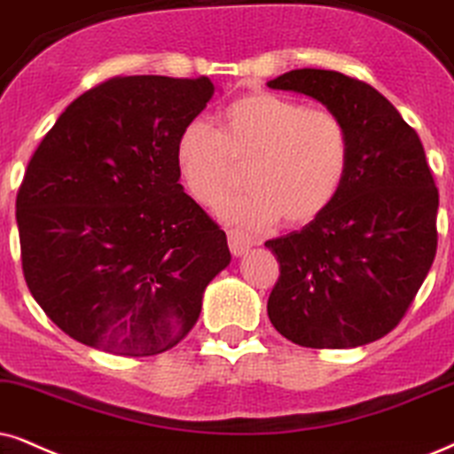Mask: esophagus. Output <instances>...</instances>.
Returning a JSON list of instances; mask_svg holds the SVG:
<instances>
[{
  "mask_svg": "<svg viewBox=\"0 0 454 454\" xmlns=\"http://www.w3.org/2000/svg\"><path fill=\"white\" fill-rule=\"evenodd\" d=\"M228 245H231V251L234 257H243L247 251L254 247V243H251V239L247 237L245 232L240 231H231L228 232Z\"/></svg>",
  "mask_w": 454,
  "mask_h": 454,
  "instance_id": "1",
  "label": "esophagus"
}]
</instances>
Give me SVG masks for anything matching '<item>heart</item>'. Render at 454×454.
<instances>
[{
	"instance_id": "1",
	"label": "heart",
	"mask_w": 454,
	"mask_h": 454,
	"mask_svg": "<svg viewBox=\"0 0 454 454\" xmlns=\"http://www.w3.org/2000/svg\"><path fill=\"white\" fill-rule=\"evenodd\" d=\"M174 157L186 192L205 207L231 192L234 168L245 165L249 191L223 200V220L266 228L283 217L286 226H301L335 200L348 171L349 142L333 113L254 91L223 108L215 131L203 121L188 123Z\"/></svg>"
}]
</instances>
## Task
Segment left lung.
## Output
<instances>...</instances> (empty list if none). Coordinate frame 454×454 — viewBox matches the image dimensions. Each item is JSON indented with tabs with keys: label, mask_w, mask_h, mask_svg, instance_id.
I'll return each mask as SVG.
<instances>
[{
	"label": "left lung",
	"mask_w": 454,
	"mask_h": 454,
	"mask_svg": "<svg viewBox=\"0 0 454 454\" xmlns=\"http://www.w3.org/2000/svg\"><path fill=\"white\" fill-rule=\"evenodd\" d=\"M268 88L309 96L348 131L349 160L331 207L266 240L280 263L268 317L303 348L348 349L387 335L426 280L438 247V188L417 131L369 83L295 68Z\"/></svg>",
	"instance_id": "1"
}]
</instances>
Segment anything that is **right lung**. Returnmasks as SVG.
<instances>
[{"label":"right lung","instance_id":"obj_1","mask_svg":"<svg viewBox=\"0 0 454 454\" xmlns=\"http://www.w3.org/2000/svg\"><path fill=\"white\" fill-rule=\"evenodd\" d=\"M207 77H114L67 106L19 197L22 272L51 323L85 346L154 356L197 325L231 263L226 232L184 192L176 140Z\"/></svg>","mask_w":454,"mask_h":454}]
</instances>
